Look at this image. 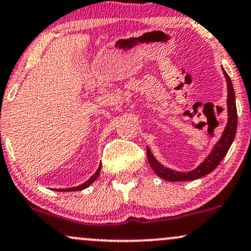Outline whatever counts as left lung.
Instances as JSON below:
<instances>
[{
    "label": "left lung",
    "instance_id": "left-lung-1",
    "mask_svg": "<svg viewBox=\"0 0 251 251\" xmlns=\"http://www.w3.org/2000/svg\"><path fill=\"white\" fill-rule=\"evenodd\" d=\"M225 78H226L227 83V124L225 127L224 132H223L220 139L212 149L211 153L206 157L205 161L200 164L199 167L195 168L192 172L181 173L175 172V170L166 168L163 164L159 163L158 161L153 157L151 153L150 149H147L148 153V161L150 167L152 168L153 172L156 173L159 177L164 178V180L170 181V182H181V181H192L197 180V178L202 177V176L210 174L213 172L217 167L219 166L220 162L223 161L225 156H226L228 149H230L231 144H232L233 139H235L236 131H237V108H236V99H235V92H233L232 82H231L230 77L225 70L223 69Z\"/></svg>",
    "mask_w": 251,
    "mask_h": 251
}]
</instances>
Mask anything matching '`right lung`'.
Wrapping results in <instances>:
<instances>
[{
  "mask_svg": "<svg viewBox=\"0 0 251 251\" xmlns=\"http://www.w3.org/2000/svg\"><path fill=\"white\" fill-rule=\"evenodd\" d=\"M100 170H101V166L98 168V170H96L95 172V174L92 176V177L89 178V180H87L85 181L84 183H82V184H79V186H77V187H73V188H65V189H58V191H60V192H76V191H82V189H84V188H87L88 186H90V184H92L93 182H94V181L96 180V178H98V176L100 175ZM57 191V189H56Z\"/></svg>",
  "mask_w": 251,
  "mask_h": 251,
  "instance_id": "1",
  "label": "right lung"
}]
</instances>
